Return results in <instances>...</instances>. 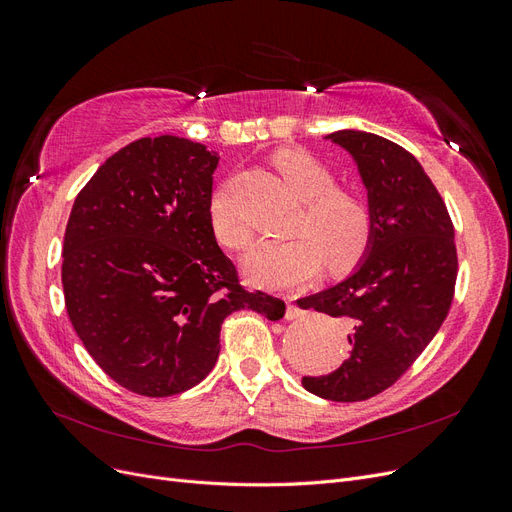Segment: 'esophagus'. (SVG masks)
I'll return each mask as SVG.
<instances>
[{
	"instance_id": "34e87169",
	"label": "esophagus",
	"mask_w": 512,
	"mask_h": 512,
	"mask_svg": "<svg viewBox=\"0 0 512 512\" xmlns=\"http://www.w3.org/2000/svg\"><path fill=\"white\" fill-rule=\"evenodd\" d=\"M303 316H305V309H301L292 299H288L286 318H288V320H299V318H303Z\"/></svg>"
}]
</instances>
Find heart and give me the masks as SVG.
<instances>
[{"label": "heart", "instance_id": "b5f03b06", "mask_svg": "<svg viewBox=\"0 0 512 512\" xmlns=\"http://www.w3.org/2000/svg\"><path fill=\"white\" fill-rule=\"evenodd\" d=\"M275 168L303 200V211L290 226L292 237L260 239L247 250V277L262 286H294L312 280L322 260L331 273L352 269L374 241L376 218L369 200L337 185L333 170L309 151L284 149L275 156ZM209 224L215 239L230 250H241L252 237L226 190L211 196Z\"/></svg>", "mask_w": 512, "mask_h": 512}]
</instances>
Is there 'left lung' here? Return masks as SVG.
Segmentation results:
<instances>
[{
	"label": "left lung",
	"instance_id": "1",
	"mask_svg": "<svg viewBox=\"0 0 512 512\" xmlns=\"http://www.w3.org/2000/svg\"><path fill=\"white\" fill-rule=\"evenodd\" d=\"M329 138L359 164L376 230L348 280L299 301L352 327L348 361L301 382L324 399L365 401L406 374L448 316L457 282L455 226L410 151L359 130Z\"/></svg>",
	"mask_w": 512,
	"mask_h": 512
}]
</instances>
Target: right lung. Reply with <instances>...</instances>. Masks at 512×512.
I'll return each mask as SVG.
<instances>
[{
	"label": "right lung",
	"instance_id": "right-lung-1",
	"mask_svg": "<svg viewBox=\"0 0 512 512\" xmlns=\"http://www.w3.org/2000/svg\"><path fill=\"white\" fill-rule=\"evenodd\" d=\"M218 153L179 136L113 153L74 200L64 237L66 309L104 374L145 397L205 380L226 316L269 320L286 303L247 290L209 224Z\"/></svg>",
	"mask_w": 512,
	"mask_h": 512
}]
</instances>
